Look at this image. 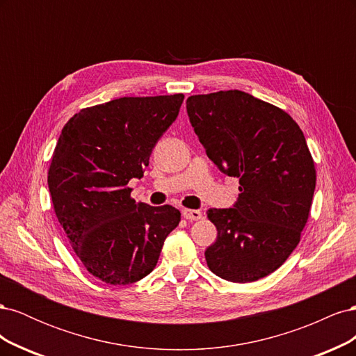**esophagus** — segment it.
I'll return each instance as SVG.
<instances>
[{
  "mask_svg": "<svg viewBox=\"0 0 356 356\" xmlns=\"http://www.w3.org/2000/svg\"><path fill=\"white\" fill-rule=\"evenodd\" d=\"M182 215H184V218L193 220V221H197L202 218V212L197 209H184L182 211Z\"/></svg>",
  "mask_w": 356,
  "mask_h": 356,
  "instance_id": "1",
  "label": "esophagus"
}]
</instances>
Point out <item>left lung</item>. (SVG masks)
Masks as SVG:
<instances>
[{"label": "left lung", "mask_w": 356, "mask_h": 356, "mask_svg": "<svg viewBox=\"0 0 356 356\" xmlns=\"http://www.w3.org/2000/svg\"><path fill=\"white\" fill-rule=\"evenodd\" d=\"M187 113L208 157L241 184L233 208L207 212L218 232L208 267L258 281L286 261L307 222L316 170L306 138L288 113L241 90L193 95Z\"/></svg>", "instance_id": "obj_1"}]
</instances>
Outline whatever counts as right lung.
<instances>
[{"mask_svg":"<svg viewBox=\"0 0 356 356\" xmlns=\"http://www.w3.org/2000/svg\"><path fill=\"white\" fill-rule=\"evenodd\" d=\"M184 95L118 98L83 108L63 126L47 184L59 224L88 272L111 285L153 272L181 221L170 204L131 197L154 145L178 117Z\"/></svg>","mask_w":356,"mask_h":356,"instance_id":"add662e5","label":"right lung"}]
</instances>
